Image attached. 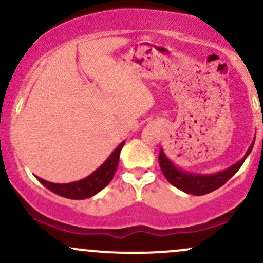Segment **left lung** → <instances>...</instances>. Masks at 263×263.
Masks as SVG:
<instances>
[{"label":"left lung","mask_w":263,"mask_h":263,"mask_svg":"<svg viewBox=\"0 0 263 263\" xmlns=\"http://www.w3.org/2000/svg\"><path fill=\"white\" fill-rule=\"evenodd\" d=\"M254 139H256V137H254ZM253 145L254 140L252 141L248 150L246 151V155L243 156L239 161H237V163L233 164L229 168L224 169V171L216 172V173L202 174L191 173V172L183 171V169L178 168V166L165 155L163 147L160 148V153H159V165H160V169L161 172H163L164 176H165L166 181L171 183V184H173L174 187L183 191V192L190 193V195L202 196L217 190V188L221 187L225 182L229 181V179L239 171L240 166L243 165L247 156L251 154Z\"/></svg>","instance_id":"1"}]
</instances>
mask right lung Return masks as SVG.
<instances>
[{
	"instance_id": "right-lung-1",
	"label": "right lung",
	"mask_w": 263,
	"mask_h": 263,
	"mask_svg": "<svg viewBox=\"0 0 263 263\" xmlns=\"http://www.w3.org/2000/svg\"><path fill=\"white\" fill-rule=\"evenodd\" d=\"M124 141L117 146L113 153L107 158V160L97 169L92 172L90 176L86 178H82L80 181L71 182V183H53L48 182L46 179H42L36 177L39 182L52 191L53 193L62 197L71 198V200H85V198H90L99 193L103 188L107 187L110 181L115 177L119 161V154H121L122 147H123Z\"/></svg>"
}]
</instances>
